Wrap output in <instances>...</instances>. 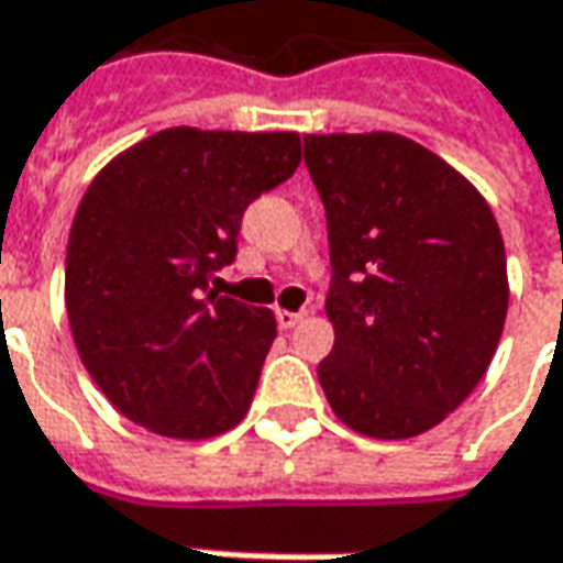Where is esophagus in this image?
<instances>
[{"label":"esophagus","mask_w":563,"mask_h":563,"mask_svg":"<svg viewBox=\"0 0 563 563\" xmlns=\"http://www.w3.org/2000/svg\"><path fill=\"white\" fill-rule=\"evenodd\" d=\"M307 319V312L300 309V312H290V309H278L275 312V322H278V328H294V325H300Z\"/></svg>","instance_id":"obj_1"}]
</instances>
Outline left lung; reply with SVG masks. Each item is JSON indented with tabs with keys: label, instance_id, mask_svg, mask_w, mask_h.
Instances as JSON below:
<instances>
[{
	"label": "left lung",
	"instance_id": "left-lung-1",
	"mask_svg": "<svg viewBox=\"0 0 563 563\" xmlns=\"http://www.w3.org/2000/svg\"><path fill=\"white\" fill-rule=\"evenodd\" d=\"M325 203L334 346L319 384L346 428L406 440L481 384L508 312L499 222L484 195L396 132L303 135Z\"/></svg>",
	"mask_w": 563,
	"mask_h": 563
}]
</instances>
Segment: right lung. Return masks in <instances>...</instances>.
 <instances>
[{"label":"right lung","mask_w":563,"mask_h":563,"mask_svg":"<svg viewBox=\"0 0 563 563\" xmlns=\"http://www.w3.org/2000/svg\"><path fill=\"white\" fill-rule=\"evenodd\" d=\"M297 164V132L173 126L86 188L64 303L79 360L117 412L173 440H210L247 415L275 316L210 282L235 260L247 203Z\"/></svg>","instance_id":"1"}]
</instances>
